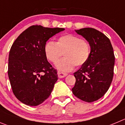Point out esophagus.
<instances>
[{
	"label": "esophagus",
	"instance_id": "34e87169",
	"mask_svg": "<svg viewBox=\"0 0 125 125\" xmlns=\"http://www.w3.org/2000/svg\"><path fill=\"white\" fill-rule=\"evenodd\" d=\"M57 74H58V77H59V78H63V77H65L68 75L67 73H63V72H59V71L57 72Z\"/></svg>",
	"mask_w": 125,
	"mask_h": 125
}]
</instances>
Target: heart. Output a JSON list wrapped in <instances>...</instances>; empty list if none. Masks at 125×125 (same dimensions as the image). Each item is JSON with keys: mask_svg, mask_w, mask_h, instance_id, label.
I'll list each match as a JSON object with an SVG mask.
<instances>
[{"mask_svg": "<svg viewBox=\"0 0 125 125\" xmlns=\"http://www.w3.org/2000/svg\"><path fill=\"white\" fill-rule=\"evenodd\" d=\"M63 53L65 57L58 61ZM44 54L48 61L56 63V67L62 72L72 70L74 66L86 63L91 55L90 44L86 40L73 34L61 36L55 43L48 41L44 45Z\"/></svg>", "mask_w": 125, "mask_h": 125, "instance_id": "heart-1", "label": "heart"}]
</instances>
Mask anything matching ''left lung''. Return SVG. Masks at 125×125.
<instances>
[{
  "label": "left lung",
  "mask_w": 125,
  "mask_h": 125,
  "mask_svg": "<svg viewBox=\"0 0 125 125\" xmlns=\"http://www.w3.org/2000/svg\"><path fill=\"white\" fill-rule=\"evenodd\" d=\"M91 46L89 60L74 73L75 84L72 92L76 97L87 102L97 101L110 87L114 77L115 55L110 39L92 28L75 30Z\"/></svg>",
  "instance_id": "left-lung-1"
}]
</instances>
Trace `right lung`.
<instances>
[{"label":"right lung","instance_id":"1","mask_svg":"<svg viewBox=\"0 0 125 125\" xmlns=\"http://www.w3.org/2000/svg\"><path fill=\"white\" fill-rule=\"evenodd\" d=\"M64 30L31 26L13 43L8 75L14 95L22 103L37 106L51 95L58 77L57 70L45 58L44 45L49 38Z\"/></svg>","mask_w":125,"mask_h":125}]
</instances>
